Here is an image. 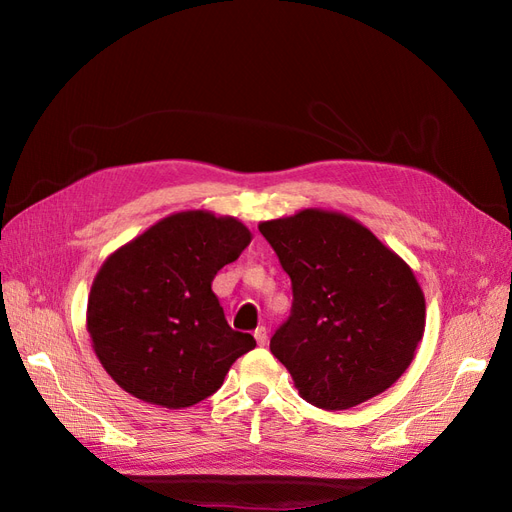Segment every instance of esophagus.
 I'll list each match as a JSON object with an SVG mask.
<instances>
[{"label":"esophagus","instance_id":"34e87169","mask_svg":"<svg viewBox=\"0 0 512 512\" xmlns=\"http://www.w3.org/2000/svg\"><path fill=\"white\" fill-rule=\"evenodd\" d=\"M254 337H256V344H258V346H267L269 335H267V329H265V327H258V329L254 331Z\"/></svg>","mask_w":512,"mask_h":512}]
</instances>
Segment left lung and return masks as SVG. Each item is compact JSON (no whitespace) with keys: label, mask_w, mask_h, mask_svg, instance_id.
<instances>
[{"label":"left lung","mask_w":512,"mask_h":512,"mask_svg":"<svg viewBox=\"0 0 512 512\" xmlns=\"http://www.w3.org/2000/svg\"><path fill=\"white\" fill-rule=\"evenodd\" d=\"M258 230L292 282L271 352L299 395L348 410L393 386L425 333V294L408 262L339 211L303 209Z\"/></svg>","instance_id":"obj_1"}]
</instances>
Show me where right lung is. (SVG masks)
<instances>
[{
    "instance_id": "1",
    "label": "right lung",
    "mask_w": 512,
    "mask_h": 512,
    "mask_svg": "<svg viewBox=\"0 0 512 512\" xmlns=\"http://www.w3.org/2000/svg\"><path fill=\"white\" fill-rule=\"evenodd\" d=\"M252 241L237 218L179 211L104 260L87 301V331L106 374L136 399L190 408L220 389L250 352L211 290Z\"/></svg>"
}]
</instances>
